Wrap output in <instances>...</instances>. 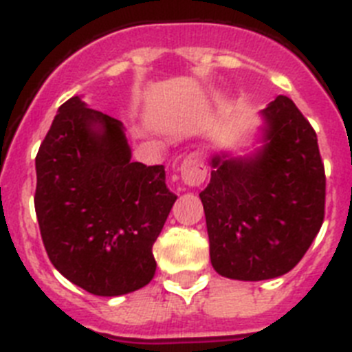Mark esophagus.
<instances>
[{"instance_id":"34e87169","label":"esophagus","mask_w":352,"mask_h":352,"mask_svg":"<svg viewBox=\"0 0 352 352\" xmlns=\"http://www.w3.org/2000/svg\"><path fill=\"white\" fill-rule=\"evenodd\" d=\"M179 173H182V179L185 185L199 186V185H203L204 179H206L208 169L201 155L190 153L183 158Z\"/></svg>"}]
</instances>
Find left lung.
<instances>
[{"instance_id":"obj_1","label":"left lung","mask_w":352,"mask_h":352,"mask_svg":"<svg viewBox=\"0 0 352 352\" xmlns=\"http://www.w3.org/2000/svg\"><path fill=\"white\" fill-rule=\"evenodd\" d=\"M266 146L250 158L214 157L201 192L217 273L268 280L291 272L324 220L326 176L316 130L289 96L264 109Z\"/></svg>"}]
</instances>
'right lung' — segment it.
<instances>
[{
	"mask_svg": "<svg viewBox=\"0 0 352 352\" xmlns=\"http://www.w3.org/2000/svg\"><path fill=\"white\" fill-rule=\"evenodd\" d=\"M123 123L72 96L36 153L35 211L54 268L96 296L149 284L176 195L164 166L132 162Z\"/></svg>",
	"mask_w": 352,
	"mask_h": 352,
	"instance_id": "obj_1",
	"label": "right lung"
}]
</instances>
